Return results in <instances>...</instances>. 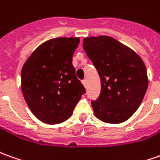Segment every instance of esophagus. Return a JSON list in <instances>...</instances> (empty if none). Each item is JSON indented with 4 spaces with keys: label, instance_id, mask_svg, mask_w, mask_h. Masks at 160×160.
<instances>
[{
    "label": "esophagus",
    "instance_id": "obj_1",
    "mask_svg": "<svg viewBox=\"0 0 160 160\" xmlns=\"http://www.w3.org/2000/svg\"><path fill=\"white\" fill-rule=\"evenodd\" d=\"M82 84H83V86H84L85 88H87V87H88V82H87V80H82Z\"/></svg>",
    "mask_w": 160,
    "mask_h": 160
}]
</instances>
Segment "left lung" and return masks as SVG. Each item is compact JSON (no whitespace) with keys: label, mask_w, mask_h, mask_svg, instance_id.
Wrapping results in <instances>:
<instances>
[{"label":"left lung","mask_w":160,"mask_h":160,"mask_svg":"<svg viewBox=\"0 0 160 160\" xmlns=\"http://www.w3.org/2000/svg\"><path fill=\"white\" fill-rule=\"evenodd\" d=\"M83 48L101 78V94L91 104L95 117L107 123L128 120L148 88L144 61L133 50L108 36L83 39Z\"/></svg>","instance_id":"obj_1"}]
</instances>
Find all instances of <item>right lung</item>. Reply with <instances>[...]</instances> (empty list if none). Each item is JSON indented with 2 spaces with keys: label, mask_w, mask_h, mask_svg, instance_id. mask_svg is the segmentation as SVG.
Masks as SVG:
<instances>
[{
  "label": "right lung",
  "mask_w": 160,
  "mask_h": 160,
  "mask_svg": "<svg viewBox=\"0 0 160 160\" xmlns=\"http://www.w3.org/2000/svg\"><path fill=\"white\" fill-rule=\"evenodd\" d=\"M79 38H56L39 45L24 63L21 88L34 116L48 124H58L71 117L85 94L75 75L72 55Z\"/></svg>",
  "instance_id": "add662e5"
}]
</instances>
